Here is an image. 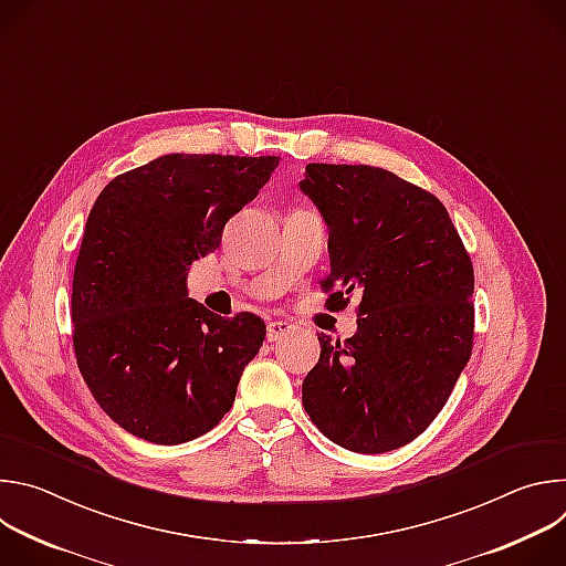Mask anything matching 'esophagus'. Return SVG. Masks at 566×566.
Listing matches in <instances>:
<instances>
[{
    "label": "esophagus",
    "mask_w": 566,
    "mask_h": 566,
    "mask_svg": "<svg viewBox=\"0 0 566 566\" xmlns=\"http://www.w3.org/2000/svg\"><path fill=\"white\" fill-rule=\"evenodd\" d=\"M291 329H293V327L289 325V322H284V319H273V322H269V327H266V338H269V343H277V340H282Z\"/></svg>",
    "instance_id": "esophagus-1"
}]
</instances>
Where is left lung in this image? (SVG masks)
Wrapping results in <instances>:
<instances>
[{
    "instance_id": "left-lung-1",
    "label": "left lung",
    "mask_w": 566,
    "mask_h": 566,
    "mask_svg": "<svg viewBox=\"0 0 566 566\" xmlns=\"http://www.w3.org/2000/svg\"><path fill=\"white\" fill-rule=\"evenodd\" d=\"M300 190L329 228L327 306L360 295L352 338L317 336L302 406L352 452L396 450L437 419L470 358V255L446 206L389 170L308 164Z\"/></svg>"
}]
</instances>
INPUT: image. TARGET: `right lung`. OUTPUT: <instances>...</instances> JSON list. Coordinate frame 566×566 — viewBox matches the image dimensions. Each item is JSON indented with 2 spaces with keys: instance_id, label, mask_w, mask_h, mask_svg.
Instances as JSON below:
<instances>
[{
  "instance_id": "right-lung-1",
  "label": "right lung",
  "mask_w": 566,
  "mask_h": 566,
  "mask_svg": "<svg viewBox=\"0 0 566 566\" xmlns=\"http://www.w3.org/2000/svg\"><path fill=\"white\" fill-rule=\"evenodd\" d=\"M280 156L166 154L98 195L73 269L77 369L103 412L158 446L192 441L232 408L266 325L188 297V269L221 244Z\"/></svg>"
}]
</instances>
